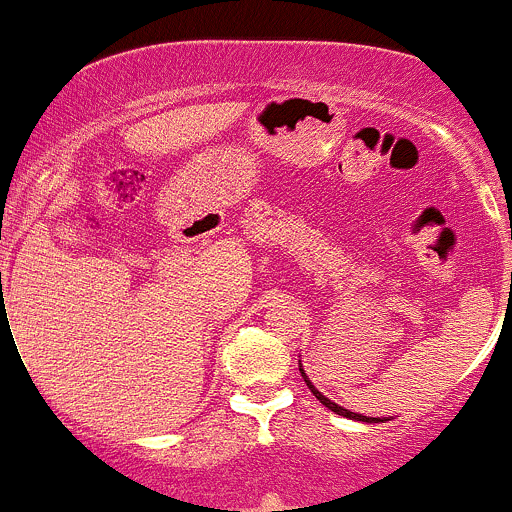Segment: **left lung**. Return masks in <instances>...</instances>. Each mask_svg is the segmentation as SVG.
Masks as SVG:
<instances>
[{"label": "left lung", "mask_w": 512, "mask_h": 512, "mask_svg": "<svg viewBox=\"0 0 512 512\" xmlns=\"http://www.w3.org/2000/svg\"><path fill=\"white\" fill-rule=\"evenodd\" d=\"M298 371H301V376H303V381H306V386H308V391L313 393V396L318 398V401L323 403V406L328 408V411H333V413H338V416H343V418H351V421H361V423H383V421H391V418H371V416H363V413H353V411H348V408H343V406H338V403H333L331 398H326L323 396L321 391H318L316 386H313L311 381H308V376H306V371H303V366H301V361H298Z\"/></svg>", "instance_id": "8db88e82"}]
</instances>
